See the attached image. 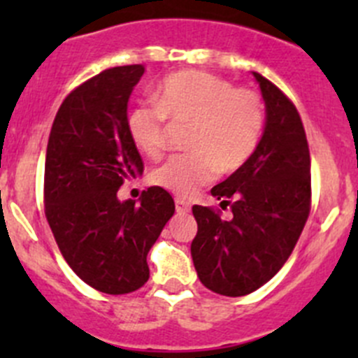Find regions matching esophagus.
I'll return each mask as SVG.
<instances>
[{"instance_id":"34e87169","label":"esophagus","mask_w":358,"mask_h":358,"mask_svg":"<svg viewBox=\"0 0 358 358\" xmlns=\"http://www.w3.org/2000/svg\"><path fill=\"white\" fill-rule=\"evenodd\" d=\"M175 206H176V213H180V215H187V213H190V202L182 199V197H176Z\"/></svg>"}]
</instances>
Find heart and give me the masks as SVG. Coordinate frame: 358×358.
<instances>
[{
    "label": "heart",
    "instance_id": "heart-1",
    "mask_svg": "<svg viewBox=\"0 0 358 358\" xmlns=\"http://www.w3.org/2000/svg\"><path fill=\"white\" fill-rule=\"evenodd\" d=\"M126 115L136 149L157 157L164 149V119L190 122L187 149L152 169L150 182L176 196H192L216 171L229 175L252 157L265 129V106L252 90L234 88L227 79L202 71L166 78L152 95Z\"/></svg>",
    "mask_w": 358,
    "mask_h": 358
}]
</instances>
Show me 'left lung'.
<instances>
[{
    "label": "left lung",
    "mask_w": 358,
    "mask_h": 358,
    "mask_svg": "<svg viewBox=\"0 0 358 358\" xmlns=\"http://www.w3.org/2000/svg\"><path fill=\"white\" fill-rule=\"evenodd\" d=\"M252 76L265 102L262 142L243 168L211 189L220 206L230 204L232 218L192 208L197 277L232 298L256 291L282 268L310 213V152L298 110L268 79Z\"/></svg>",
    "instance_id": "8db88e82"
}]
</instances>
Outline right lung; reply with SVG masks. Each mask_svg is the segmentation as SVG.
I'll use <instances>...</instances> for the list:
<instances>
[{"instance_id":"obj_1","label":"right lung","mask_w":358,"mask_h":358,"mask_svg":"<svg viewBox=\"0 0 358 358\" xmlns=\"http://www.w3.org/2000/svg\"><path fill=\"white\" fill-rule=\"evenodd\" d=\"M145 67H112L88 79L60 106L45 162V213L76 275L106 294L133 292L149 280L147 255L175 215L161 187L140 204L119 201L124 180L143 162L126 128L128 102Z\"/></svg>"}]
</instances>
